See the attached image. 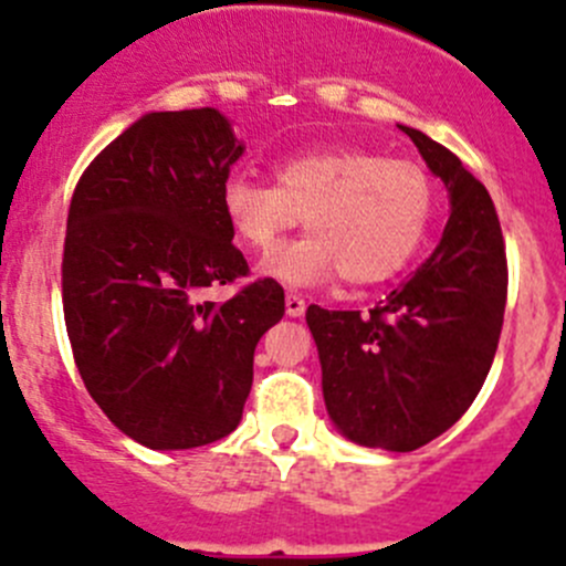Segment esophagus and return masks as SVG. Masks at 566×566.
Segmentation results:
<instances>
[{"instance_id":"esophagus-1","label":"esophagus","mask_w":566,"mask_h":566,"mask_svg":"<svg viewBox=\"0 0 566 566\" xmlns=\"http://www.w3.org/2000/svg\"><path fill=\"white\" fill-rule=\"evenodd\" d=\"M284 306H287V315L290 317H301L306 312V301L301 298V295H295V293H290L287 295V301H284Z\"/></svg>"}]
</instances>
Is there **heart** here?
Masks as SVG:
<instances>
[{
  "label": "heart",
  "mask_w": 566,
  "mask_h": 566,
  "mask_svg": "<svg viewBox=\"0 0 566 566\" xmlns=\"http://www.w3.org/2000/svg\"><path fill=\"white\" fill-rule=\"evenodd\" d=\"M276 186L232 172L221 210L251 251H271L304 216V238L276 249L262 273L293 287L328 282L375 284L402 271L432 219V180L421 164L367 150H312L276 164Z\"/></svg>",
  "instance_id": "heart-1"
}]
</instances>
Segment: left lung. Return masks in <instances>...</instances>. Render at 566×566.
<instances>
[{"label":"left lung","instance_id":"8db88e82","mask_svg":"<svg viewBox=\"0 0 566 566\" xmlns=\"http://www.w3.org/2000/svg\"><path fill=\"white\" fill-rule=\"evenodd\" d=\"M449 188L452 216L430 260L369 312L306 310L323 397L342 436L413 452L471 408L499 347L506 247L495 205L452 150L399 125Z\"/></svg>","mask_w":566,"mask_h":566}]
</instances>
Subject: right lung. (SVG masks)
<instances>
[{"instance_id": "1", "label": "right lung", "mask_w": 566, "mask_h": 566, "mask_svg": "<svg viewBox=\"0 0 566 566\" xmlns=\"http://www.w3.org/2000/svg\"><path fill=\"white\" fill-rule=\"evenodd\" d=\"M243 145L216 108L153 112L108 142L73 188L62 312L73 361L117 430L193 449L238 427L254 347L284 290L249 276L221 210ZM232 283L216 305L203 290Z\"/></svg>"}]
</instances>
